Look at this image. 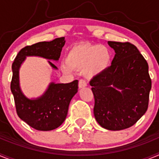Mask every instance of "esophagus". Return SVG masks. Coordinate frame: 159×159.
Instances as JSON below:
<instances>
[{
	"instance_id": "1",
	"label": "esophagus",
	"mask_w": 159,
	"mask_h": 159,
	"mask_svg": "<svg viewBox=\"0 0 159 159\" xmlns=\"http://www.w3.org/2000/svg\"><path fill=\"white\" fill-rule=\"evenodd\" d=\"M87 87V83L86 81L84 80H80L79 81V88H83Z\"/></svg>"
}]
</instances>
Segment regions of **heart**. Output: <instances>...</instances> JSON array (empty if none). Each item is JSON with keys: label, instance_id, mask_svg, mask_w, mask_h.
I'll return each instance as SVG.
<instances>
[{"label": "heart", "instance_id": "heart-1", "mask_svg": "<svg viewBox=\"0 0 159 159\" xmlns=\"http://www.w3.org/2000/svg\"><path fill=\"white\" fill-rule=\"evenodd\" d=\"M66 60L67 64H62L63 71L71 72V68L85 71L88 76L92 77L105 72L110 67L111 56L105 46L80 43L70 48Z\"/></svg>", "mask_w": 159, "mask_h": 159}]
</instances>
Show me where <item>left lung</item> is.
Segmentation results:
<instances>
[{
	"instance_id": "8db88e82",
	"label": "left lung",
	"mask_w": 159,
	"mask_h": 159,
	"mask_svg": "<svg viewBox=\"0 0 159 159\" xmlns=\"http://www.w3.org/2000/svg\"><path fill=\"white\" fill-rule=\"evenodd\" d=\"M107 43L116 52L111 65L90 82L95 97L94 116L103 128L120 130L133 126L146 113L151 80L147 60L134 44Z\"/></svg>"
}]
</instances>
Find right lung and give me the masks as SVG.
I'll use <instances>...</instances> for the list:
<instances>
[{"label":"right lung","instance_id":"1","mask_svg":"<svg viewBox=\"0 0 159 159\" xmlns=\"http://www.w3.org/2000/svg\"><path fill=\"white\" fill-rule=\"evenodd\" d=\"M64 43V37H60L52 41L39 42L26 46L18 52L12 63L11 92L14 97L16 113L20 119L36 130H54L64 123L70 102L78 92V80L68 84L52 82L41 96L29 99L20 86V67L27 57H39L48 60L52 68L57 70V66L50 60H59Z\"/></svg>","mask_w":159,"mask_h":159}]
</instances>
